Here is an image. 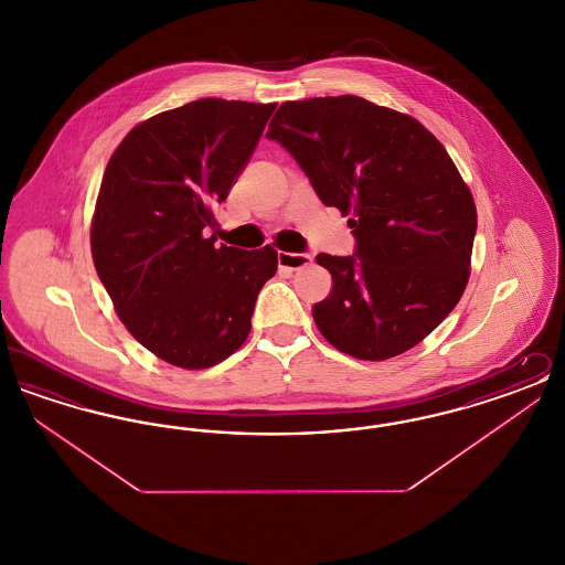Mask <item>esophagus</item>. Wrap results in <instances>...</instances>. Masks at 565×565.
<instances>
[{
	"label": "esophagus",
	"instance_id": "obj_1",
	"mask_svg": "<svg viewBox=\"0 0 565 565\" xmlns=\"http://www.w3.org/2000/svg\"><path fill=\"white\" fill-rule=\"evenodd\" d=\"M277 260H279V267H281V269L298 270L313 263V254H311V252H302V254L279 252Z\"/></svg>",
	"mask_w": 565,
	"mask_h": 565
}]
</instances>
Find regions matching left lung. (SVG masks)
<instances>
[{"instance_id":"8db88e82","label":"left lung","mask_w":565,"mask_h":565,"mask_svg":"<svg viewBox=\"0 0 565 565\" xmlns=\"http://www.w3.org/2000/svg\"><path fill=\"white\" fill-rule=\"evenodd\" d=\"M269 139L323 205L351 214L355 256L320 254L332 290L313 305L323 339L358 360L424 341L470 277L477 207L443 143L413 116L355 95L286 102Z\"/></svg>"}]
</instances>
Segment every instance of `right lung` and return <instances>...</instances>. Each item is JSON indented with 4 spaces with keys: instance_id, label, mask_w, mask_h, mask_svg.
<instances>
[{
    "instance_id": "1",
    "label": "right lung",
    "mask_w": 565,
    "mask_h": 565,
    "mask_svg": "<svg viewBox=\"0 0 565 565\" xmlns=\"http://www.w3.org/2000/svg\"><path fill=\"white\" fill-rule=\"evenodd\" d=\"M275 104L199 99L131 129L109 159L90 252L120 322L164 362L199 371L239 350L277 252L215 245L228 196Z\"/></svg>"
}]
</instances>
